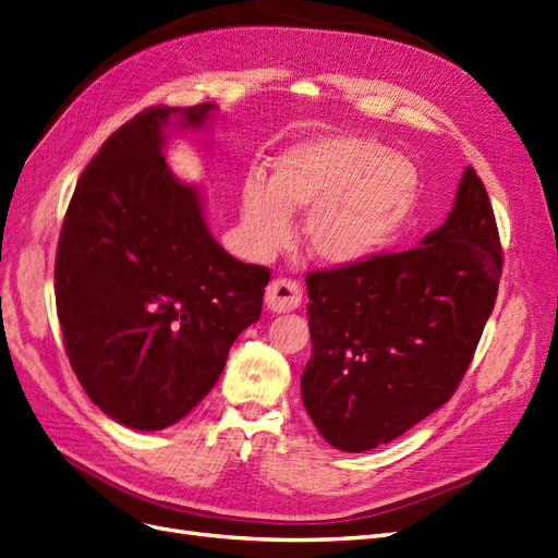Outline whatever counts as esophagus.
<instances>
[{
    "mask_svg": "<svg viewBox=\"0 0 558 558\" xmlns=\"http://www.w3.org/2000/svg\"><path fill=\"white\" fill-rule=\"evenodd\" d=\"M301 284L287 278H278L266 287V305L274 313H292L301 305Z\"/></svg>",
    "mask_w": 558,
    "mask_h": 558,
    "instance_id": "34e87169",
    "label": "esophagus"
}]
</instances>
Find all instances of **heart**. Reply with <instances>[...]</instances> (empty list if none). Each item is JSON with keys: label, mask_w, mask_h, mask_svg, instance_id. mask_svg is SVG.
Here are the masks:
<instances>
[{"label": "heart", "mask_w": 558, "mask_h": 558, "mask_svg": "<svg viewBox=\"0 0 558 558\" xmlns=\"http://www.w3.org/2000/svg\"><path fill=\"white\" fill-rule=\"evenodd\" d=\"M421 174L407 156L361 135H322L294 144L274 168L271 183L247 177L241 214L262 251L284 245L292 211H307L305 243L328 266L377 255L414 214Z\"/></svg>", "instance_id": "b5f03b06"}]
</instances>
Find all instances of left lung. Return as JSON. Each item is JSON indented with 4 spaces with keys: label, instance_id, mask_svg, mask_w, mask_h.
I'll use <instances>...</instances> for the list:
<instances>
[{
    "label": "left lung",
    "instance_id": "8db88e82",
    "mask_svg": "<svg viewBox=\"0 0 558 558\" xmlns=\"http://www.w3.org/2000/svg\"><path fill=\"white\" fill-rule=\"evenodd\" d=\"M501 243L473 168L439 230L404 253L307 274L313 356L301 398L319 435L363 452L456 393L492 315Z\"/></svg>",
    "mask_w": 558,
    "mask_h": 558
}]
</instances>
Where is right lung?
Listing matches in <instances>:
<instances>
[{
	"mask_svg": "<svg viewBox=\"0 0 558 558\" xmlns=\"http://www.w3.org/2000/svg\"><path fill=\"white\" fill-rule=\"evenodd\" d=\"M214 110L158 106L123 123L61 227L54 296L73 373L102 414L142 432L174 425L216 386L271 278L222 251L199 189L165 162V131L204 129Z\"/></svg>",
	"mask_w": 558,
	"mask_h": 558,
	"instance_id": "add662e5",
	"label": "right lung"
}]
</instances>
